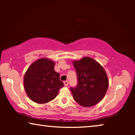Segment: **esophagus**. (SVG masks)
I'll return each mask as SVG.
<instances>
[{"mask_svg":"<svg viewBox=\"0 0 135 135\" xmlns=\"http://www.w3.org/2000/svg\"><path fill=\"white\" fill-rule=\"evenodd\" d=\"M64 85H65V86H68V84H69V82H68V80H66V81H64Z\"/></svg>","mask_w":135,"mask_h":135,"instance_id":"1","label":"esophagus"}]
</instances>
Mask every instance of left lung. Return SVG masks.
Instances as JSON below:
<instances>
[{"label":"left lung","instance_id":"left-lung-1","mask_svg":"<svg viewBox=\"0 0 135 135\" xmlns=\"http://www.w3.org/2000/svg\"><path fill=\"white\" fill-rule=\"evenodd\" d=\"M77 85L71 87L74 100L84 107H91L102 100L109 86L108 76L103 66L90 57L74 61Z\"/></svg>","mask_w":135,"mask_h":135}]
</instances>
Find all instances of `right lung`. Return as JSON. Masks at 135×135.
Segmentation results:
<instances>
[{
    "label": "right lung",
    "instance_id": "obj_1",
    "mask_svg": "<svg viewBox=\"0 0 135 135\" xmlns=\"http://www.w3.org/2000/svg\"><path fill=\"white\" fill-rule=\"evenodd\" d=\"M55 62L40 58L29 66L24 77V86L28 97L38 104L55 99L64 86L60 74L54 70Z\"/></svg>",
    "mask_w": 135,
    "mask_h": 135
}]
</instances>
